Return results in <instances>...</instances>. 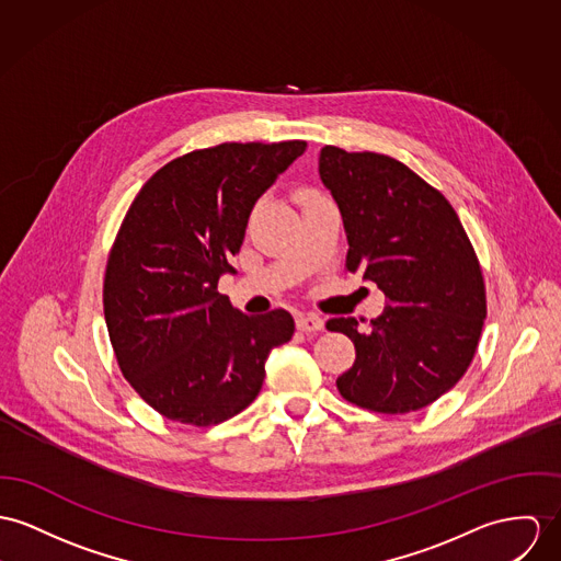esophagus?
<instances>
[{
  "mask_svg": "<svg viewBox=\"0 0 561 561\" xmlns=\"http://www.w3.org/2000/svg\"><path fill=\"white\" fill-rule=\"evenodd\" d=\"M324 327V320L316 313H299L297 316V329L302 333H316Z\"/></svg>",
  "mask_w": 561,
  "mask_h": 561,
  "instance_id": "obj_1",
  "label": "esophagus"
}]
</instances>
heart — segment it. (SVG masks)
<instances>
[{"label":"heart","instance_id":"1","mask_svg":"<svg viewBox=\"0 0 561 561\" xmlns=\"http://www.w3.org/2000/svg\"><path fill=\"white\" fill-rule=\"evenodd\" d=\"M299 198H301V203H307V201L320 198V194H318V192H313V190H301V192H299Z\"/></svg>","mask_w":561,"mask_h":561}]
</instances>
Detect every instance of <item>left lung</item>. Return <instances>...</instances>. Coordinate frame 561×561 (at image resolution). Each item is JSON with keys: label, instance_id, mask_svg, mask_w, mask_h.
Returning <instances> with one entry per match:
<instances>
[{"label": "left lung", "instance_id": "left-lung-1", "mask_svg": "<svg viewBox=\"0 0 561 561\" xmlns=\"http://www.w3.org/2000/svg\"><path fill=\"white\" fill-rule=\"evenodd\" d=\"M318 169L344 217L345 271L374 282L388 302L378 318H360L365 327L327 322L356 347L340 394L378 414L427 408L463 378L482 333L486 290L474 245L444 194L394 158L324 145Z\"/></svg>", "mask_w": 561, "mask_h": 561}]
</instances>
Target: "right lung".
Masks as SVG:
<instances>
[{"mask_svg":"<svg viewBox=\"0 0 561 561\" xmlns=\"http://www.w3.org/2000/svg\"><path fill=\"white\" fill-rule=\"evenodd\" d=\"M305 140L221 142L164 164L136 194L104 271L117 365L140 399L183 425L211 427L260 392L264 360L293 340L286 309L248 316L217 293L248 217Z\"/></svg>","mask_w":561,"mask_h":561,"instance_id":"1","label":"right lung"}]
</instances>
